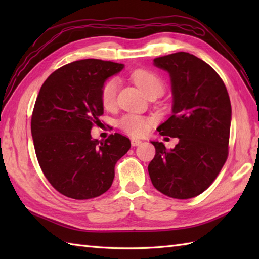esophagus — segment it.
Returning a JSON list of instances; mask_svg holds the SVG:
<instances>
[{"instance_id": "obj_1", "label": "esophagus", "mask_w": 259, "mask_h": 259, "mask_svg": "<svg viewBox=\"0 0 259 259\" xmlns=\"http://www.w3.org/2000/svg\"><path fill=\"white\" fill-rule=\"evenodd\" d=\"M131 145H133V147L140 146V145H141V140H138V139H135V138H133V139H131Z\"/></svg>"}]
</instances>
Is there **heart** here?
Returning <instances> with one entry per match:
<instances>
[{
  "mask_svg": "<svg viewBox=\"0 0 259 259\" xmlns=\"http://www.w3.org/2000/svg\"><path fill=\"white\" fill-rule=\"evenodd\" d=\"M133 79L136 84L141 88L147 96L152 92L163 91V82L160 76L148 70H137L133 73ZM119 80L117 78L109 79L101 88L100 100L104 109H111L117 102V95L119 90ZM152 120L138 114H125L118 121L121 129L131 136H144L149 131Z\"/></svg>",
  "mask_w": 259,
  "mask_h": 259,
  "instance_id": "1",
  "label": "heart"
}]
</instances>
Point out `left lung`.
Returning <instances> with one entry per match:
<instances>
[{
    "instance_id": "left-lung-1",
    "label": "left lung",
    "mask_w": 259,
    "mask_h": 259,
    "mask_svg": "<svg viewBox=\"0 0 259 259\" xmlns=\"http://www.w3.org/2000/svg\"><path fill=\"white\" fill-rule=\"evenodd\" d=\"M153 64L171 80L172 114L158 126L178 138L174 149L151 141L156 155L148 166L153 187L163 195L188 199L205 191L228 157L232 106L221 76L187 52L156 58Z\"/></svg>"
}]
</instances>
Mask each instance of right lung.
Listing matches in <instances>:
<instances>
[{"label": "right lung", "mask_w": 259, "mask_h": 259, "mask_svg": "<svg viewBox=\"0 0 259 259\" xmlns=\"http://www.w3.org/2000/svg\"><path fill=\"white\" fill-rule=\"evenodd\" d=\"M124 65L85 59L56 70L42 84L33 109L31 133L38 164L60 194L83 200L104 194L114 166L130 149L126 137L92 139L103 114L101 88Z\"/></svg>", "instance_id": "obj_1"}]
</instances>
